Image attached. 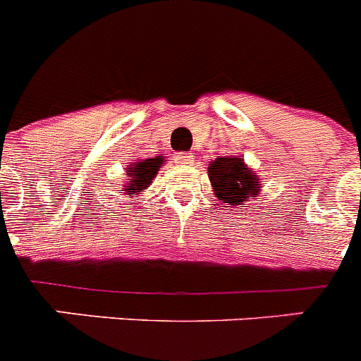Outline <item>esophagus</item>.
Instances as JSON below:
<instances>
[{"instance_id":"obj_1","label":"esophagus","mask_w":361,"mask_h":361,"mask_svg":"<svg viewBox=\"0 0 361 361\" xmlns=\"http://www.w3.org/2000/svg\"><path fill=\"white\" fill-rule=\"evenodd\" d=\"M175 162H177L178 166H188L193 162V155L191 153H186V152H178L175 153Z\"/></svg>"}]
</instances>
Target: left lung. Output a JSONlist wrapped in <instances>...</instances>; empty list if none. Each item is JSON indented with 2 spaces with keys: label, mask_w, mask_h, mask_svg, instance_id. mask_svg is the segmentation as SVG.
<instances>
[{
  "label": "left lung",
  "mask_w": 361,
  "mask_h": 361,
  "mask_svg": "<svg viewBox=\"0 0 361 361\" xmlns=\"http://www.w3.org/2000/svg\"><path fill=\"white\" fill-rule=\"evenodd\" d=\"M208 175L215 197L228 206L242 208L250 197L260 193V178L240 157H216L208 166Z\"/></svg>",
  "instance_id": "left-lung-1"
}]
</instances>
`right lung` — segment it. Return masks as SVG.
I'll return each mask as SVG.
<instances>
[{
	"instance_id": "obj_1",
	"label": "right lung",
	"mask_w": 361,
	"mask_h": 361,
	"mask_svg": "<svg viewBox=\"0 0 361 361\" xmlns=\"http://www.w3.org/2000/svg\"><path fill=\"white\" fill-rule=\"evenodd\" d=\"M162 162H164V157H152L145 159V161L132 162L130 168H126L128 178H126V184H124L123 190H119V193L135 197L139 191L146 190L152 184L153 178L157 177V171L162 166Z\"/></svg>"
}]
</instances>
